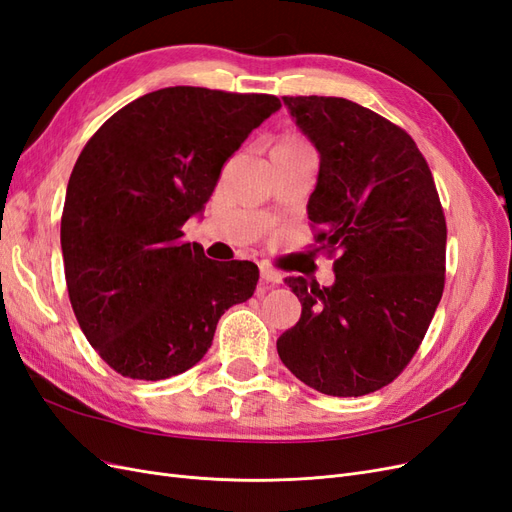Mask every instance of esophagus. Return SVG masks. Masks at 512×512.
<instances>
[{
    "instance_id": "obj_1",
    "label": "esophagus",
    "mask_w": 512,
    "mask_h": 512,
    "mask_svg": "<svg viewBox=\"0 0 512 512\" xmlns=\"http://www.w3.org/2000/svg\"><path fill=\"white\" fill-rule=\"evenodd\" d=\"M260 280L271 284V286H277V284H282V273L273 271L271 267H260Z\"/></svg>"
}]
</instances>
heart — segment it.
I'll return each mask as SVG.
<instances>
[{"instance_id":"heart-1","label":"heart","mask_w":512,"mask_h":512,"mask_svg":"<svg viewBox=\"0 0 512 512\" xmlns=\"http://www.w3.org/2000/svg\"><path fill=\"white\" fill-rule=\"evenodd\" d=\"M275 149H290V151H309L305 147V143L297 141V138H286V141H282L280 145H277Z\"/></svg>"}]
</instances>
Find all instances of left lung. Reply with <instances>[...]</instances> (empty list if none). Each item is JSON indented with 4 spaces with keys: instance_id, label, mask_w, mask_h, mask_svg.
I'll return each mask as SVG.
<instances>
[{
    "instance_id": "obj_1",
    "label": "left lung",
    "mask_w": 512,
    "mask_h": 512,
    "mask_svg": "<svg viewBox=\"0 0 512 512\" xmlns=\"http://www.w3.org/2000/svg\"><path fill=\"white\" fill-rule=\"evenodd\" d=\"M318 151L307 218L337 250L331 286L286 277L301 318L277 339L312 389L359 397L393 382L421 346L444 290L446 220L408 132L346 98H282Z\"/></svg>"
}]
</instances>
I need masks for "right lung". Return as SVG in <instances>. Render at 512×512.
I'll return each instance as SVG.
<instances>
[{
  "label": "right lung",
  "instance_id": "add662e5",
  "mask_svg": "<svg viewBox=\"0 0 512 512\" xmlns=\"http://www.w3.org/2000/svg\"><path fill=\"white\" fill-rule=\"evenodd\" d=\"M282 102L267 94L166 87L89 138L68 181L61 254L74 316L117 374L166 380L211 348L228 307L258 284L250 260L185 243L224 162Z\"/></svg>",
  "mask_w": 512,
  "mask_h": 512
}]
</instances>
